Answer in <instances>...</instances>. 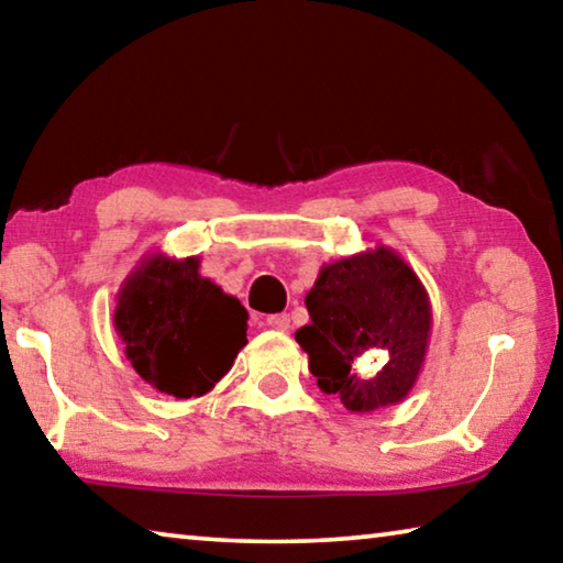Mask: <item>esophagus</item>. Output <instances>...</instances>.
Returning <instances> with one entry per match:
<instances>
[{"instance_id": "1", "label": "esophagus", "mask_w": 563, "mask_h": 563, "mask_svg": "<svg viewBox=\"0 0 563 563\" xmlns=\"http://www.w3.org/2000/svg\"><path fill=\"white\" fill-rule=\"evenodd\" d=\"M268 328L273 330H288L290 328V316L288 312H275V316H268Z\"/></svg>"}]
</instances>
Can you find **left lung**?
Segmentation results:
<instances>
[{
	"label": "left lung",
	"mask_w": 563,
	"mask_h": 563,
	"mask_svg": "<svg viewBox=\"0 0 563 563\" xmlns=\"http://www.w3.org/2000/svg\"><path fill=\"white\" fill-rule=\"evenodd\" d=\"M305 308L310 322L295 340L322 393L360 415L402 402L422 369L432 310L424 285L393 247L322 265Z\"/></svg>",
	"instance_id": "obj_1"
}]
</instances>
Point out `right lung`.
I'll use <instances>...</instances> for the list:
<instances>
[{
    "label": "right lung",
    "mask_w": 563,
    "mask_h": 563,
    "mask_svg": "<svg viewBox=\"0 0 563 563\" xmlns=\"http://www.w3.org/2000/svg\"><path fill=\"white\" fill-rule=\"evenodd\" d=\"M113 325L136 373L178 399L213 389L245 347L247 310L201 278L198 258L141 261L117 298Z\"/></svg>",
    "instance_id": "add662e5"
}]
</instances>
